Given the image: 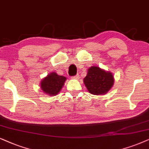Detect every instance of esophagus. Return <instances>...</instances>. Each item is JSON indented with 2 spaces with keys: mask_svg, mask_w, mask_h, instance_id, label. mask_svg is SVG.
I'll return each mask as SVG.
<instances>
[{
  "mask_svg": "<svg viewBox=\"0 0 149 149\" xmlns=\"http://www.w3.org/2000/svg\"><path fill=\"white\" fill-rule=\"evenodd\" d=\"M79 78H80V77H79V76H78V75H76V76H72V78H73V79H78Z\"/></svg>",
  "mask_w": 149,
  "mask_h": 149,
  "instance_id": "esophagus-1",
  "label": "esophagus"
}]
</instances>
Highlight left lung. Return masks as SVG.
I'll return each mask as SVG.
<instances>
[{"instance_id":"obj_1","label":"left lung","mask_w":149,"mask_h":149,"mask_svg":"<svg viewBox=\"0 0 149 149\" xmlns=\"http://www.w3.org/2000/svg\"><path fill=\"white\" fill-rule=\"evenodd\" d=\"M85 86L93 95H103L108 92L114 84V78L110 72L98 67H91L84 79Z\"/></svg>"}]
</instances>
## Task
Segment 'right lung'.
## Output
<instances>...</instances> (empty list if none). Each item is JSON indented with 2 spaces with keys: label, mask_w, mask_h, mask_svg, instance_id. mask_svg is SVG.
I'll return each mask as SVG.
<instances>
[{
  "label": "right lung",
  "mask_w": 149,
  "mask_h": 149,
  "mask_svg": "<svg viewBox=\"0 0 149 149\" xmlns=\"http://www.w3.org/2000/svg\"><path fill=\"white\" fill-rule=\"evenodd\" d=\"M66 79L65 77L58 76L53 72L43 79L41 82V88L47 95L54 96L60 92Z\"/></svg>",
  "instance_id": "right-lung-1"
}]
</instances>
